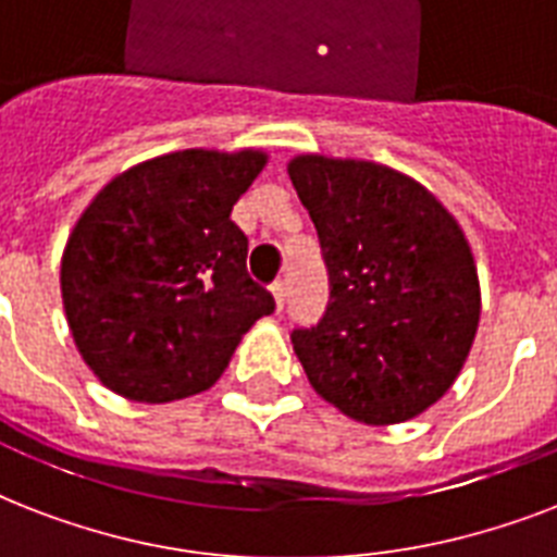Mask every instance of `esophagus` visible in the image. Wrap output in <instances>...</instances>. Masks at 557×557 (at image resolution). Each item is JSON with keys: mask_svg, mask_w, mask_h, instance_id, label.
<instances>
[{"mask_svg": "<svg viewBox=\"0 0 557 557\" xmlns=\"http://www.w3.org/2000/svg\"><path fill=\"white\" fill-rule=\"evenodd\" d=\"M271 295H274V304H277V309H283V304H286V283H283V280H277V283L271 286Z\"/></svg>", "mask_w": 557, "mask_h": 557, "instance_id": "34e87169", "label": "esophagus"}]
</instances>
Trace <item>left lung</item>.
Returning a JSON list of instances; mask_svg holds the SVG:
<instances>
[{
    "mask_svg": "<svg viewBox=\"0 0 557 557\" xmlns=\"http://www.w3.org/2000/svg\"><path fill=\"white\" fill-rule=\"evenodd\" d=\"M330 274L314 326L292 330L309 384L367 424L413 419L466 364L480 283L457 219L398 170L300 156L288 164Z\"/></svg>",
    "mask_w": 557,
    "mask_h": 557,
    "instance_id": "obj_1",
    "label": "left lung"
}]
</instances>
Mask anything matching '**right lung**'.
I'll list each match as a JSON object with an SVG mask.
<instances>
[{"label":"right lung","instance_id":"1","mask_svg":"<svg viewBox=\"0 0 557 557\" xmlns=\"http://www.w3.org/2000/svg\"><path fill=\"white\" fill-rule=\"evenodd\" d=\"M265 156L182 150L112 178L74 225L60 269L74 344L109 389L173 401L225 372L253 321L274 312L231 222Z\"/></svg>","mask_w":557,"mask_h":557}]
</instances>
